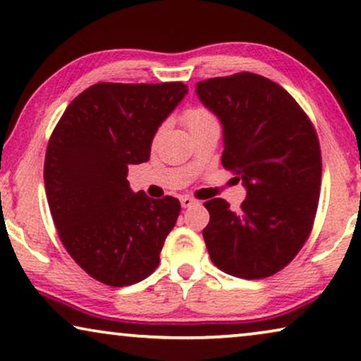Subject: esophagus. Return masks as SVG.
<instances>
[{
	"mask_svg": "<svg viewBox=\"0 0 361 361\" xmlns=\"http://www.w3.org/2000/svg\"><path fill=\"white\" fill-rule=\"evenodd\" d=\"M180 204H182V207H184V209H189V207L197 204V200L192 199V197L184 195V197H180Z\"/></svg>",
	"mask_w": 361,
	"mask_h": 361,
	"instance_id": "1",
	"label": "esophagus"
}]
</instances>
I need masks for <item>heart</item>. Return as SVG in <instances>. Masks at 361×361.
<instances>
[{"instance_id": "1", "label": "heart", "mask_w": 361, "mask_h": 361, "mask_svg": "<svg viewBox=\"0 0 361 361\" xmlns=\"http://www.w3.org/2000/svg\"><path fill=\"white\" fill-rule=\"evenodd\" d=\"M210 118H214V115L204 106H192L182 113V121L189 128V131L202 125V123H205L207 120H210Z\"/></svg>"}]
</instances>
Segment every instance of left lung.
Returning <instances> with one entry per match:
<instances>
[{
  "instance_id": "left-lung-1",
  "label": "left lung",
  "mask_w": 361,
  "mask_h": 361,
  "mask_svg": "<svg viewBox=\"0 0 361 361\" xmlns=\"http://www.w3.org/2000/svg\"><path fill=\"white\" fill-rule=\"evenodd\" d=\"M195 92L224 125L221 164L246 187L238 212L224 199L204 204L210 259L236 278H268L295 258L312 231L322 179L317 133L299 103L258 73L209 78Z\"/></svg>"
}]
</instances>
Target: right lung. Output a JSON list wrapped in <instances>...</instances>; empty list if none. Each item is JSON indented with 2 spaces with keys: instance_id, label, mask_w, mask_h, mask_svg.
Wrapping results in <instances>:
<instances>
[{
  "instance_id": "1",
  "label": "right lung",
  "mask_w": 361,
  "mask_h": 361,
  "mask_svg": "<svg viewBox=\"0 0 361 361\" xmlns=\"http://www.w3.org/2000/svg\"><path fill=\"white\" fill-rule=\"evenodd\" d=\"M185 93L182 82L95 83L54 128L44 162L54 225L73 261L103 284L140 283L159 264L180 202L133 192L128 167L149 159L157 128Z\"/></svg>"
}]
</instances>
